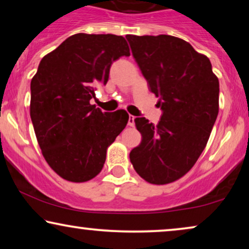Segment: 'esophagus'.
Returning <instances> with one entry per match:
<instances>
[{
  "label": "esophagus",
  "instance_id": "esophagus-1",
  "mask_svg": "<svg viewBox=\"0 0 249 249\" xmlns=\"http://www.w3.org/2000/svg\"><path fill=\"white\" fill-rule=\"evenodd\" d=\"M128 125H130V127H134V125H135V117H134V115H129Z\"/></svg>",
  "mask_w": 249,
  "mask_h": 249
}]
</instances>
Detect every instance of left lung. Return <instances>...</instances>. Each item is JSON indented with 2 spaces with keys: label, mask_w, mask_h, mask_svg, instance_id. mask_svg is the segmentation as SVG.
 I'll return each instance as SVG.
<instances>
[{
  "label": "left lung",
  "mask_w": 249,
  "mask_h": 249,
  "mask_svg": "<svg viewBox=\"0 0 249 249\" xmlns=\"http://www.w3.org/2000/svg\"><path fill=\"white\" fill-rule=\"evenodd\" d=\"M132 55L159 97V124L136 118L142 142L130 152L136 172L153 185L176 181L205 148L219 113V79L209 57L170 35H127Z\"/></svg>",
  "instance_id": "1"
}]
</instances>
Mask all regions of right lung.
Instances as JSON below:
<instances>
[{
  "label": "right lung",
  "mask_w": 249,
  "mask_h": 249,
  "mask_svg": "<svg viewBox=\"0 0 249 249\" xmlns=\"http://www.w3.org/2000/svg\"><path fill=\"white\" fill-rule=\"evenodd\" d=\"M130 51L122 36L76 34L46 54L30 83V118L42 154L61 178L96 177L107 149L127 125L124 110L102 112L90 104L110 68Z\"/></svg>",
  "instance_id": "1"
}]
</instances>
